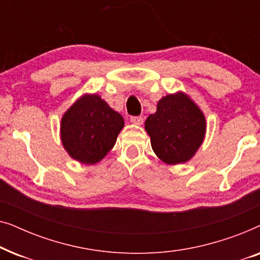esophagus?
Segmentation results:
<instances>
[{
  "label": "esophagus",
  "mask_w": 260,
  "mask_h": 260,
  "mask_svg": "<svg viewBox=\"0 0 260 260\" xmlns=\"http://www.w3.org/2000/svg\"><path fill=\"white\" fill-rule=\"evenodd\" d=\"M130 120H131V123L136 124V125H141V124L143 123V117H141V116H131L130 117Z\"/></svg>",
  "instance_id": "1"
}]
</instances>
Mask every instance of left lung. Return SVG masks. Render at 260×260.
<instances>
[{"mask_svg":"<svg viewBox=\"0 0 260 260\" xmlns=\"http://www.w3.org/2000/svg\"><path fill=\"white\" fill-rule=\"evenodd\" d=\"M145 130L158 158L168 165L187 162L204 141L206 120L200 109L183 93L169 94L145 120Z\"/></svg>","mask_w":260,"mask_h":260,"instance_id":"8db88e82","label":"left lung"}]
</instances>
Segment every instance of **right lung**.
<instances>
[{
  "label": "right lung",
  "instance_id": "1",
  "mask_svg": "<svg viewBox=\"0 0 260 260\" xmlns=\"http://www.w3.org/2000/svg\"><path fill=\"white\" fill-rule=\"evenodd\" d=\"M123 126V117L99 95H84L62 117L61 141L74 159L94 165L113 148Z\"/></svg>",
  "mask_w": 260,
  "mask_h": 260
}]
</instances>
